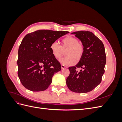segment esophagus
<instances>
[{"mask_svg":"<svg viewBox=\"0 0 122 122\" xmlns=\"http://www.w3.org/2000/svg\"><path fill=\"white\" fill-rule=\"evenodd\" d=\"M61 69H65L67 68V66H65V65H61Z\"/></svg>","mask_w":122,"mask_h":122,"instance_id":"34e87169","label":"esophagus"}]
</instances>
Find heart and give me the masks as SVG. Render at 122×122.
<instances>
[{
	"mask_svg": "<svg viewBox=\"0 0 122 122\" xmlns=\"http://www.w3.org/2000/svg\"><path fill=\"white\" fill-rule=\"evenodd\" d=\"M61 46L56 42H53L50 46V50L53 56L56 59H60L64 54V50H67L66 54L68 56L61 58V63L65 66L74 65L77 61H79L82 58L84 52V47L79 43L77 38L72 36H66L61 40Z\"/></svg>",
	"mask_w": 122,
	"mask_h": 122,
	"instance_id": "b5f03b06",
	"label": "heart"
}]
</instances>
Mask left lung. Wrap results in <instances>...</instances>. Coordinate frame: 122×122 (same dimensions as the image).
<instances>
[{"label": "left lung", "mask_w": 122, "mask_h": 122, "mask_svg": "<svg viewBox=\"0 0 122 122\" xmlns=\"http://www.w3.org/2000/svg\"><path fill=\"white\" fill-rule=\"evenodd\" d=\"M72 34L81 41L84 52L78 64L69 68L70 75L66 83L73 92L86 93L93 90L101 82L106 61L104 46L91 31L82 30ZM78 67L82 69L79 72L76 70Z\"/></svg>", "instance_id": "obj_1"}]
</instances>
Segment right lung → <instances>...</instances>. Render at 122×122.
I'll return each mask as SVG.
<instances>
[{
  "instance_id": "right-lung-1",
  "label": "right lung",
  "mask_w": 122,
  "mask_h": 122,
  "mask_svg": "<svg viewBox=\"0 0 122 122\" xmlns=\"http://www.w3.org/2000/svg\"><path fill=\"white\" fill-rule=\"evenodd\" d=\"M69 31L38 30L26 35L18 50V75L28 90L43 91L52 82L61 65L52 55L51 44Z\"/></svg>"
}]
</instances>
